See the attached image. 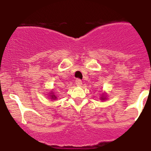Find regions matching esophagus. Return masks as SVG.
Returning <instances> with one entry per match:
<instances>
[{
  "instance_id": "esophagus-1",
  "label": "esophagus",
  "mask_w": 151,
  "mask_h": 151,
  "mask_svg": "<svg viewBox=\"0 0 151 151\" xmlns=\"http://www.w3.org/2000/svg\"><path fill=\"white\" fill-rule=\"evenodd\" d=\"M75 83L77 86H82V81H81V80H80V79H77L75 81Z\"/></svg>"
}]
</instances>
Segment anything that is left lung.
Instances as JSON below:
<instances>
[{
  "instance_id": "8db88e82",
  "label": "left lung",
  "mask_w": 151,
  "mask_h": 151,
  "mask_svg": "<svg viewBox=\"0 0 151 151\" xmlns=\"http://www.w3.org/2000/svg\"><path fill=\"white\" fill-rule=\"evenodd\" d=\"M106 97H107V96H106V94H104V93H103L102 96H101V97L100 98V99H101V100H102V101H104V100H105V99H106Z\"/></svg>"
}]
</instances>
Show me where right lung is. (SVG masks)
Returning a JSON list of instances; mask_svg holds the SVG:
<instances>
[{
  "label": "right lung",
  "mask_w": 151,
  "mask_h": 151,
  "mask_svg": "<svg viewBox=\"0 0 151 151\" xmlns=\"http://www.w3.org/2000/svg\"><path fill=\"white\" fill-rule=\"evenodd\" d=\"M57 98H56V96H55V95H54V92H52V91H51V92H50V99H52V100H55V99H56Z\"/></svg>",
  "instance_id": "right-lung-1"
}]
</instances>
